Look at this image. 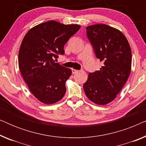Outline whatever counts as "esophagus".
Returning <instances> with one entry per match:
<instances>
[{
  "mask_svg": "<svg viewBox=\"0 0 146 146\" xmlns=\"http://www.w3.org/2000/svg\"><path fill=\"white\" fill-rule=\"evenodd\" d=\"M72 74H76L78 72V70H75V69H72Z\"/></svg>",
  "mask_w": 146,
  "mask_h": 146,
  "instance_id": "obj_1",
  "label": "esophagus"
}]
</instances>
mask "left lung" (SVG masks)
I'll list each match as a JSON object with an SVG mask.
<instances>
[{"label":"left lung","instance_id":"left-lung-1","mask_svg":"<svg viewBox=\"0 0 146 146\" xmlns=\"http://www.w3.org/2000/svg\"><path fill=\"white\" fill-rule=\"evenodd\" d=\"M86 31L96 56L104 66L89 73L84 90L94 103L105 105L115 98L130 74V46L121 32L106 25L89 26Z\"/></svg>","mask_w":146,"mask_h":146}]
</instances>
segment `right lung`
<instances>
[{"instance_id":"obj_1","label":"right lung","mask_w":146,"mask_h":146,"mask_svg":"<svg viewBox=\"0 0 146 146\" xmlns=\"http://www.w3.org/2000/svg\"><path fill=\"white\" fill-rule=\"evenodd\" d=\"M80 26L47 21L32 28L20 47L19 66L24 80L32 94L46 104L62 98L66 82L72 70L54 60L64 54V46Z\"/></svg>"}]
</instances>
